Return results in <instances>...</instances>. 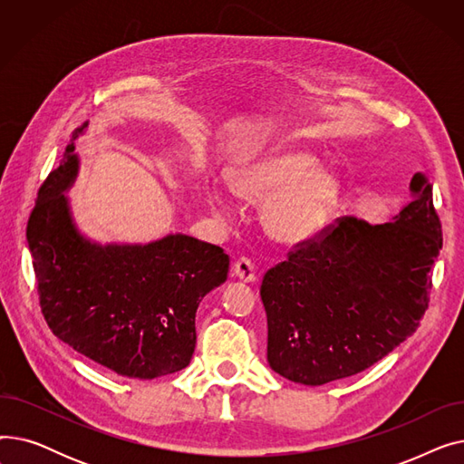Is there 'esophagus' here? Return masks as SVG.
Returning <instances> with one entry per match:
<instances>
[{"mask_svg": "<svg viewBox=\"0 0 464 464\" xmlns=\"http://www.w3.org/2000/svg\"><path fill=\"white\" fill-rule=\"evenodd\" d=\"M233 273L242 282H254L256 280V266L248 257H238L233 263Z\"/></svg>", "mask_w": 464, "mask_h": 464, "instance_id": "obj_1", "label": "esophagus"}]
</instances>
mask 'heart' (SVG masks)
I'll return each mask as SVG.
<instances>
[{
    "label": "heart",
    "mask_w": 464,
    "mask_h": 464,
    "mask_svg": "<svg viewBox=\"0 0 464 464\" xmlns=\"http://www.w3.org/2000/svg\"><path fill=\"white\" fill-rule=\"evenodd\" d=\"M226 184L242 201H266V231L291 245L318 235L343 198V182L334 170L318 165V158L291 142L238 160L226 170ZM208 203L222 208V195L210 193Z\"/></svg>",
    "instance_id": "heart-1"
}]
</instances>
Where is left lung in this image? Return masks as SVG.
Instances as JSON below:
<instances>
[{
  "mask_svg": "<svg viewBox=\"0 0 464 464\" xmlns=\"http://www.w3.org/2000/svg\"><path fill=\"white\" fill-rule=\"evenodd\" d=\"M395 222L336 218L297 242L263 276L266 359L280 376L324 385L372 367L418 329L442 250V224L423 173Z\"/></svg>",
  "mask_w": 464,
  "mask_h": 464,
  "instance_id": "8db88e82",
  "label": "left lung"
}]
</instances>
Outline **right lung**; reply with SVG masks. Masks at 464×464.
<instances>
[{
  "label": "right lung",
  "mask_w": 464,
  "mask_h": 464,
  "mask_svg": "<svg viewBox=\"0 0 464 464\" xmlns=\"http://www.w3.org/2000/svg\"><path fill=\"white\" fill-rule=\"evenodd\" d=\"M84 128L72 131L28 219L41 312L65 344L120 376L175 374L189 364L195 312L210 289L226 282L229 257L186 235L105 248L82 238L62 191L77 175L72 142Z\"/></svg>",
  "instance_id": "1"
}]
</instances>
